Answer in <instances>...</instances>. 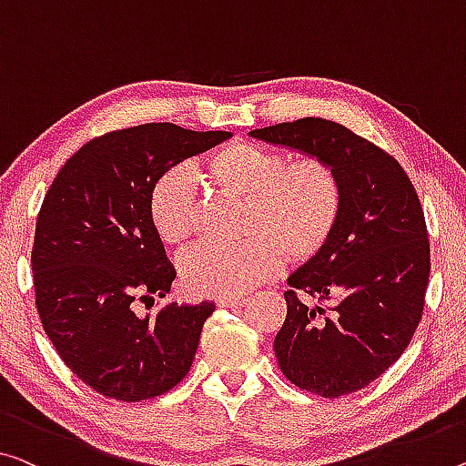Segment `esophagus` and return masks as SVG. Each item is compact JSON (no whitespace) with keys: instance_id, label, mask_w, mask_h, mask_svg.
I'll return each instance as SVG.
<instances>
[{"instance_id":"34e87169","label":"esophagus","mask_w":466,"mask_h":466,"mask_svg":"<svg viewBox=\"0 0 466 466\" xmlns=\"http://www.w3.org/2000/svg\"><path fill=\"white\" fill-rule=\"evenodd\" d=\"M248 302H249L248 298H225V299H220L218 306L220 308H233V310H238V308H243Z\"/></svg>"}]
</instances>
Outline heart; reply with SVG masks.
Listing matches in <instances>:
<instances>
[{"mask_svg":"<svg viewBox=\"0 0 466 466\" xmlns=\"http://www.w3.org/2000/svg\"><path fill=\"white\" fill-rule=\"evenodd\" d=\"M285 162L275 149L246 141L225 143L206 156V177L228 196L246 199L243 233L249 238L235 248L202 246L183 258L181 281L193 296H248L279 273L281 249L289 260L306 262L331 241L341 212L338 175L320 158ZM147 214L170 248H183L196 235L198 204L187 168H173L156 181Z\"/></svg>","mask_w":466,"mask_h":466,"instance_id":"b5f03b06","label":"heart"}]
</instances>
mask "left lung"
I'll return each mask as SVG.
<instances>
[{
    "mask_svg": "<svg viewBox=\"0 0 466 466\" xmlns=\"http://www.w3.org/2000/svg\"><path fill=\"white\" fill-rule=\"evenodd\" d=\"M249 137L325 160L341 187L331 241L288 279L279 367L314 396L367 388L402 356L423 314L429 239L417 191L396 158L333 120L302 118ZM298 292L336 304L325 315Z\"/></svg>",
    "mask_w": 466,
    "mask_h": 466,
    "instance_id": "obj_1",
    "label": "left lung"
}]
</instances>
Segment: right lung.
I'll return each mask as SVG.
<instances>
[{
  "label": "right lung",
  "instance_id": "right-lung-1",
  "mask_svg": "<svg viewBox=\"0 0 466 466\" xmlns=\"http://www.w3.org/2000/svg\"><path fill=\"white\" fill-rule=\"evenodd\" d=\"M228 137L170 123L108 133L70 156L43 199L31 256L41 323L66 367L106 398H156L189 373L214 302L135 312V299L164 298L177 277L147 199L164 173Z\"/></svg>",
  "mask_w": 466,
  "mask_h": 466
}]
</instances>
